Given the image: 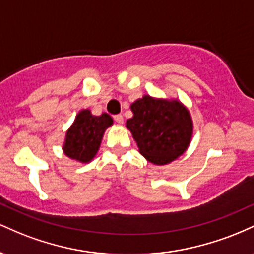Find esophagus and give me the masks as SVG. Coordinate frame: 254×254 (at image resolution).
<instances>
[{
	"label": "esophagus",
	"mask_w": 254,
	"mask_h": 254,
	"mask_svg": "<svg viewBox=\"0 0 254 254\" xmlns=\"http://www.w3.org/2000/svg\"><path fill=\"white\" fill-rule=\"evenodd\" d=\"M115 122L117 124H123L124 123V118H123V116L122 115H117V116H115Z\"/></svg>",
	"instance_id": "obj_1"
}]
</instances>
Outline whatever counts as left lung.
Returning a JSON list of instances; mask_svg holds the SVG:
<instances>
[{
    "label": "left lung",
    "mask_w": 254,
    "mask_h": 254,
    "mask_svg": "<svg viewBox=\"0 0 254 254\" xmlns=\"http://www.w3.org/2000/svg\"><path fill=\"white\" fill-rule=\"evenodd\" d=\"M127 121L139 153L154 165H167L188 149L193 124L190 112L178 100L144 95L131 104Z\"/></svg>",
    "instance_id": "left-lung-1"
}]
</instances>
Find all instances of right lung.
Listing matches in <instances>:
<instances>
[{
    "mask_svg": "<svg viewBox=\"0 0 254 254\" xmlns=\"http://www.w3.org/2000/svg\"><path fill=\"white\" fill-rule=\"evenodd\" d=\"M112 124L113 119L107 113L93 116L89 110L80 111L66 131L64 154L82 164L92 161L97 155L105 130Z\"/></svg>",
    "mask_w": 254,
    "mask_h": 254,
    "instance_id": "add662e5",
    "label": "right lung"
}]
</instances>
